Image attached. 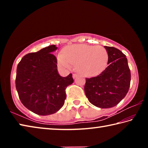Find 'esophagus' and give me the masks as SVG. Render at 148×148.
<instances>
[{
    "instance_id": "obj_1",
    "label": "esophagus",
    "mask_w": 148,
    "mask_h": 148,
    "mask_svg": "<svg viewBox=\"0 0 148 148\" xmlns=\"http://www.w3.org/2000/svg\"><path fill=\"white\" fill-rule=\"evenodd\" d=\"M77 76V75L76 74H72V77H73V78H76V77Z\"/></svg>"
}]
</instances>
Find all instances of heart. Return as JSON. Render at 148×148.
<instances>
[{"instance_id": "obj_1", "label": "heart", "mask_w": 148, "mask_h": 148, "mask_svg": "<svg viewBox=\"0 0 148 148\" xmlns=\"http://www.w3.org/2000/svg\"><path fill=\"white\" fill-rule=\"evenodd\" d=\"M58 61L65 69H71L72 64H76L80 73L85 76H94L106 68L108 54L102 46L75 44L65 50L64 55H59Z\"/></svg>"}]
</instances>
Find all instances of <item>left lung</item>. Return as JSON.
<instances>
[{
  "instance_id": "8db88e82",
  "label": "left lung",
  "mask_w": 148,
  "mask_h": 148,
  "mask_svg": "<svg viewBox=\"0 0 148 148\" xmlns=\"http://www.w3.org/2000/svg\"><path fill=\"white\" fill-rule=\"evenodd\" d=\"M104 47L108 54V66L97 76L86 78L84 91L94 106L109 108L118 104L128 92L131 71L124 53L116 47Z\"/></svg>"
}]
</instances>
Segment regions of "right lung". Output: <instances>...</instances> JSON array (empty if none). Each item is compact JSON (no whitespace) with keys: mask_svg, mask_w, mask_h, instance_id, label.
I'll return each mask as SVG.
<instances>
[{"mask_svg":"<svg viewBox=\"0 0 148 148\" xmlns=\"http://www.w3.org/2000/svg\"><path fill=\"white\" fill-rule=\"evenodd\" d=\"M56 45L25 56L17 67L16 87L19 99L27 109L40 116L56 113L66 99L65 89L74 82L72 74L60 76L57 61L52 54Z\"/></svg>","mask_w":148,"mask_h":148,"instance_id":"add662e5","label":"right lung"}]
</instances>
